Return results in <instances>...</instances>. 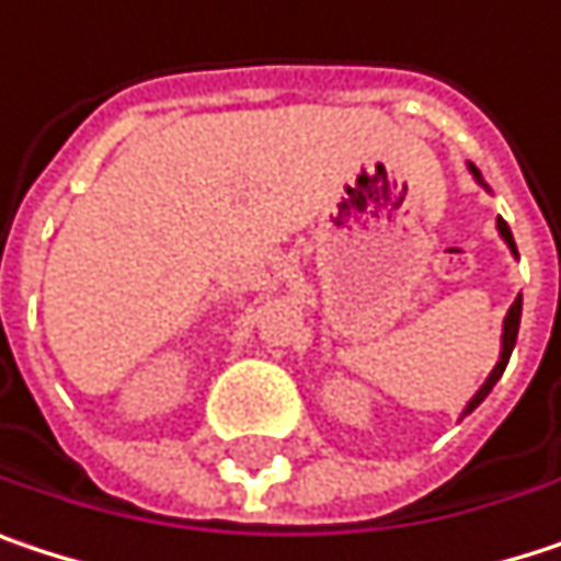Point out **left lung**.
Here are the masks:
<instances>
[{
	"instance_id": "left-lung-1",
	"label": "left lung",
	"mask_w": 561,
	"mask_h": 561,
	"mask_svg": "<svg viewBox=\"0 0 561 561\" xmlns=\"http://www.w3.org/2000/svg\"><path fill=\"white\" fill-rule=\"evenodd\" d=\"M471 174L481 180V174H478L474 168H471ZM497 229H501V236H504V242L511 245V251L517 254L514 236H511V229H507V222H504V219H497ZM517 329H520V297L514 300V307L507 310V319H504V345H501V362L494 365V371H491V378L484 381V387H481V390H478V393L471 397V403L465 407V413H471V410H474V407H478V403H481V400H484V397L491 393V387L497 385V378L504 375V368H507V362H511V352H514V342H517Z\"/></svg>"
}]
</instances>
